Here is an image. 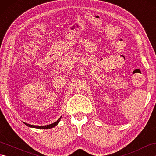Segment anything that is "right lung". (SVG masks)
I'll use <instances>...</instances> for the list:
<instances>
[{
    "instance_id": "1",
    "label": "right lung",
    "mask_w": 156,
    "mask_h": 156,
    "mask_svg": "<svg viewBox=\"0 0 156 156\" xmlns=\"http://www.w3.org/2000/svg\"><path fill=\"white\" fill-rule=\"evenodd\" d=\"M62 117H59V119H58V120L54 122V123L52 124H50V125H44V126H38V125H30V124H28V123H26V122H24V124L26 125L27 126H28V127H33V128H37V129H51V128H53L55 127L56 125H57L59 121H60Z\"/></svg>"
}]
</instances>
